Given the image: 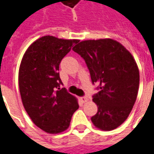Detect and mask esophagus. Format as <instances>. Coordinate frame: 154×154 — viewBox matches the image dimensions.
Masks as SVG:
<instances>
[{
    "label": "esophagus",
    "mask_w": 154,
    "mask_h": 154,
    "mask_svg": "<svg viewBox=\"0 0 154 154\" xmlns=\"http://www.w3.org/2000/svg\"><path fill=\"white\" fill-rule=\"evenodd\" d=\"M81 100H82V102H87V100H88V97H81Z\"/></svg>",
    "instance_id": "obj_1"
}]
</instances>
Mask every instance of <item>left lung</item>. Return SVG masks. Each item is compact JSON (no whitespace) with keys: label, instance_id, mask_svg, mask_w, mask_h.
<instances>
[{"label":"left lung","instance_id":"1","mask_svg":"<svg viewBox=\"0 0 154 154\" xmlns=\"http://www.w3.org/2000/svg\"><path fill=\"white\" fill-rule=\"evenodd\" d=\"M83 58L92 84L99 91L93 95L97 113L93 125L112 130L125 121L135 103L139 72L134 57L119 42L111 38L85 40L72 48Z\"/></svg>","mask_w":154,"mask_h":154}]
</instances>
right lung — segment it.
Returning a JSON list of instances; mask_svg holds the SVG:
<instances>
[{
    "label": "right lung",
    "instance_id": "obj_1",
    "mask_svg": "<svg viewBox=\"0 0 154 154\" xmlns=\"http://www.w3.org/2000/svg\"><path fill=\"white\" fill-rule=\"evenodd\" d=\"M77 43V39L44 36L28 48L21 60L19 87L22 102L35 125L48 134L66 130L79 107L76 97L60 88L58 72L62 59Z\"/></svg>",
    "mask_w": 154,
    "mask_h": 154
}]
</instances>
